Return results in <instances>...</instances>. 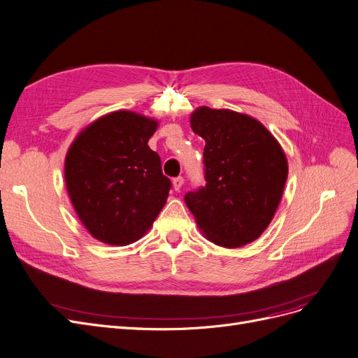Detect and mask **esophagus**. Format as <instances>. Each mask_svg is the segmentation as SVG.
<instances>
[{
	"label": "esophagus",
	"mask_w": 358,
	"mask_h": 358,
	"mask_svg": "<svg viewBox=\"0 0 358 358\" xmlns=\"http://www.w3.org/2000/svg\"><path fill=\"white\" fill-rule=\"evenodd\" d=\"M182 185H183V178L182 176L173 178V188H175V191H179L182 188Z\"/></svg>",
	"instance_id": "obj_1"
}]
</instances>
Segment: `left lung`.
I'll return each instance as SVG.
<instances>
[{"instance_id": "8db88e82", "label": "left lung", "mask_w": 358, "mask_h": 358, "mask_svg": "<svg viewBox=\"0 0 358 358\" xmlns=\"http://www.w3.org/2000/svg\"><path fill=\"white\" fill-rule=\"evenodd\" d=\"M191 127L206 141V185L185 194V203L212 243L234 249L255 241L286 185L280 143L257 120L229 109L199 108Z\"/></svg>"}]
</instances>
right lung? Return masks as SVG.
Returning <instances> with one entry per match:
<instances>
[{"label": "right lung", "mask_w": 358, "mask_h": 358, "mask_svg": "<svg viewBox=\"0 0 358 358\" xmlns=\"http://www.w3.org/2000/svg\"><path fill=\"white\" fill-rule=\"evenodd\" d=\"M157 122L117 110L90 124L69 148L65 180L76 212L92 236L124 245L150 229L171 182L148 146Z\"/></svg>", "instance_id": "1"}]
</instances>
